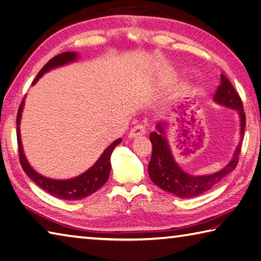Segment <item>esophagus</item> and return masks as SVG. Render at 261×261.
Listing matches in <instances>:
<instances>
[{
    "mask_svg": "<svg viewBox=\"0 0 261 261\" xmlns=\"http://www.w3.org/2000/svg\"><path fill=\"white\" fill-rule=\"evenodd\" d=\"M145 133H146V128L143 125H136L130 129L128 136L129 139H134V137H137V136L145 135Z\"/></svg>",
    "mask_w": 261,
    "mask_h": 261,
    "instance_id": "obj_1",
    "label": "esophagus"
}]
</instances>
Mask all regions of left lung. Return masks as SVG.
Returning <instances> with one entry per match:
<instances>
[{"label": "left lung", "instance_id": "obj_1", "mask_svg": "<svg viewBox=\"0 0 261 261\" xmlns=\"http://www.w3.org/2000/svg\"><path fill=\"white\" fill-rule=\"evenodd\" d=\"M214 101L220 106L230 108L238 111L240 116L241 130L240 142L235 149L233 158L225 168L211 175L195 176L188 174L177 164L166 136V124L156 125V130L150 134L152 144V155L149 162V176L153 183L166 192L173 193L178 198H194L203 194L204 192L211 190L219 183L225 176L233 171L239 162L241 152V144L244 137L245 114L243 110V103L238 92L230 84L228 78L225 75H220V85L218 86L214 95Z\"/></svg>", "mask_w": 261, "mask_h": 261}]
</instances>
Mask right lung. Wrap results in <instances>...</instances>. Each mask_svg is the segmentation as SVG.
<instances>
[{
	"instance_id": "1",
	"label": "right lung",
	"mask_w": 261,
	"mask_h": 261,
	"mask_svg": "<svg viewBox=\"0 0 261 261\" xmlns=\"http://www.w3.org/2000/svg\"><path fill=\"white\" fill-rule=\"evenodd\" d=\"M77 59L76 52H65L59 54L52 58L45 66H44L41 71L38 72L35 81L33 82V85L41 78L44 73L54 69L57 67L65 66L67 63H70L75 61ZM24 99L22 100L20 107L18 109L17 115V141H18V149H19V159H20V164L24 173L31 178L34 183L37 184L39 188L46 191L48 194L56 196L58 199L61 200H81L84 199L86 196L91 195L102 188L106 184V181L109 178L110 170H111V153L115 147L120 143L121 139L116 140L114 143L110 144L105 150V152L101 154V156L97 161L93 165L90 169L86 170L85 173L75 177V178L70 179H52L47 178L36 173L35 170L32 168V166L28 164V161L24 156L21 139H20V119H21V112L23 109Z\"/></svg>"
}]
</instances>
